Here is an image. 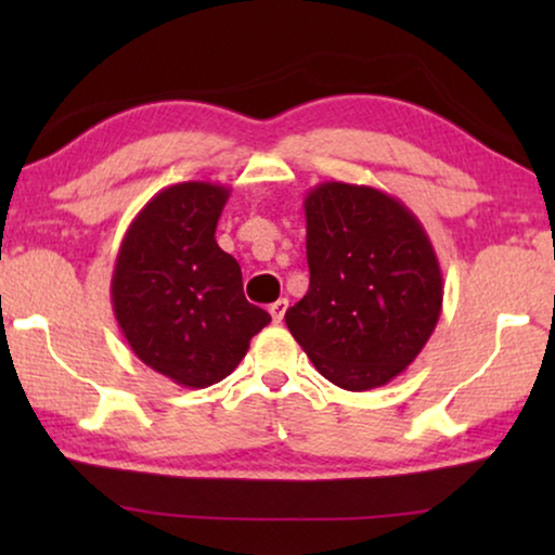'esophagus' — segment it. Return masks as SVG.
I'll return each mask as SVG.
<instances>
[{
    "instance_id": "esophagus-1",
    "label": "esophagus",
    "mask_w": 555,
    "mask_h": 555,
    "mask_svg": "<svg viewBox=\"0 0 555 555\" xmlns=\"http://www.w3.org/2000/svg\"><path fill=\"white\" fill-rule=\"evenodd\" d=\"M285 310H287V300L285 298H280V300H275L270 306V315H272V321L275 323H280L285 318Z\"/></svg>"
}]
</instances>
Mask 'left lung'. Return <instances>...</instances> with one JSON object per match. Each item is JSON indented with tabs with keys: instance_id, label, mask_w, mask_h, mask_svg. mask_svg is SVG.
I'll use <instances>...</instances> for the list:
<instances>
[{
	"instance_id": "1",
	"label": "left lung",
	"mask_w": 555,
	"mask_h": 555,
	"mask_svg": "<svg viewBox=\"0 0 555 555\" xmlns=\"http://www.w3.org/2000/svg\"><path fill=\"white\" fill-rule=\"evenodd\" d=\"M306 209L308 293L285 323L331 384L369 391L397 378L437 328L442 270L427 230L397 196L323 181Z\"/></svg>"
}]
</instances>
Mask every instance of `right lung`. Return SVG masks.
I'll return each mask as SVG.
<instances>
[{
  "label": "right lung",
  "mask_w": 555,
  "mask_h": 555,
  "mask_svg": "<svg viewBox=\"0 0 555 555\" xmlns=\"http://www.w3.org/2000/svg\"><path fill=\"white\" fill-rule=\"evenodd\" d=\"M230 186L181 181L151 196L118 247L111 302L131 351L186 389L222 382L270 323L215 232Z\"/></svg>",
  "instance_id": "obj_1"
}]
</instances>
